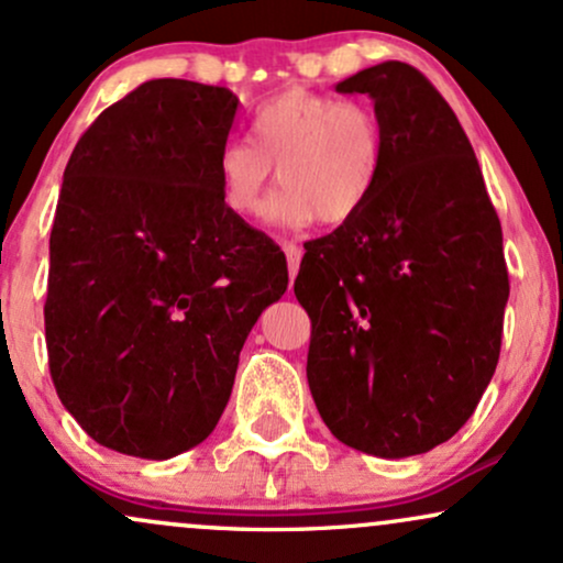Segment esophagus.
Segmentation results:
<instances>
[{
  "instance_id": "obj_1",
  "label": "esophagus",
  "mask_w": 563,
  "mask_h": 563,
  "mask_svg": "<svg viewBox=\"0 0 563 563\" xmlns=\"http://www.w3.org/2000/svg\"><path fill=\"white\" fill-rule=\"evenodd\" d=\"M280 245H283V251H286L288 275H290V280H294L296 273H299V264H301V249L296 243H288V241H283Z\"/></svg>"
}]
</instances>
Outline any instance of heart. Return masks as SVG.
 <instances>
[{
    "label": "heart",
    "mask_w": 563,
    "mask_h": 563,
    "mask_svg": "<svg viewBox=\"0 0 563 563\" xmlns=\"http://www.w3.org/2000/svg\"><path fill=\"white\" fill-rule=\"evenodd\" d=\"M384 129L363 102L288 89L251 115V142L219 147L214 177L235 217L260 211L269 183L283 187L264 206V222L299 230L346 224L371 203L384 172Z\"/></svg>",
    "instance_id": "1"
}]
</instances>
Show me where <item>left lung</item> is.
Returning a JSON list of instances; mask_svg holds the SVG:
<instances>
[{
	"label": "left lung",
	"instance_id": "obj_1",
	"mask_svg": "<svg viewBox=\"0 0 563 563\" xmlns=\"http://www.w3.org/2000/svg\"><path fill=\"white\" fill-rule=\"evenodd\" d=\"M367 95L384 172L352 222L303 249L294 294L320 418L376 457L434 450L468 421L500 357L508 269L479 161L421 70L389 60L335 84Z\"/></svg>",
	"mask_w": 563,
	"mask_h": 563
}]
</instances>
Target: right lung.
Listing matches in <instances>:
<instances>
[{"label": "right lung", "mask_w": 563, "mask_h": 563, "mask_svg": "<svg viewBox=\"0 0 563 563\" xmlns=\"http://www.w3.org/2000/svg\"><path fill=\"white\" fill-rule=\"evenodd\" d=\"M224 87L153 79L106 108L63 172L44 303L57 397L102 448L166 461L214 431L238 357L288 286L228 211L214 161Z\"/></svg>", "instance_id": "obj_1"}]
</instances>
